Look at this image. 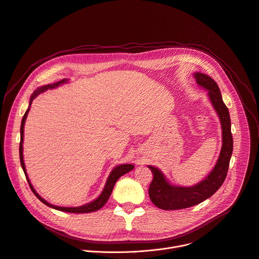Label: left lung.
<instances>
[{
    "instance_id": "left-lung-1",
    "label": "left lung",
    "mask_w": 259,
    "mask_h": 259,
    "mask_svg": "<svg viewBox=\"0 0 259 259\" xmlns=\"http://www.w3.org/2000/svg\"><path fill=\"white\" fill-rule=\"evenodd\" d=\"M196 83L207 91V97L213 105L221 123L222 148L214 168L199 183L189 186L172 185L159 168L149 165L154 179L149 188V195L152 202L159 208L172 210L196 205L213 195L222 186L229 166V161L233 150L231 134V122L228 108L222 100L220 89L210 76L196 72L194 73Z\"/></svg>"
}]
</instances>
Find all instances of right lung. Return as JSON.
Instances as JSON below:
<instances>
[{"label": "right lung", "instance_id": "1", "mask_svg": "<svg viewBox=\"0 0 259 259\" xmlns=\"http://www.w3.org/2000/svg\"><path fill=\"white\" fill-rule=\"evenodd\" d=\"M69 80L67 78H64L58 82H55V83H51V84H45V85H42V87H39L37 90L34 91V93L32 94V96L30 98V102H29V107L25 113V115H23L22 120H21V125H20V144H19V159H20V164H21V167H22V170L23 172H25L26 175V178H27V181L31 187V190L33 191V193L36 195V197L42 201L44 204H46L48 206L52 207V208H55V209H58V210H62V211H67V213H77V214H81V213H92V211H95V210H98L100 209L105 203L106 201L108 200L111 192H112V189L114 187V184L115 182L119 180L122 176H124L125 174L131 171L133 168H134V165L133 164H120V165H116L113 167V169L110 171L107 180H106V183H105V186L103 188L102 192L100 193V195L96 198L94 199L93 201L89 202V203H85L83 205H80V206H75V207H67V206H58V205H54L50 202L46 201L44 198H42L37 192L36 190L34 189L33 185L31 184L30 182V179L28 177V174H27V169H26V165H25V161H23V131H25V124H26V120H27V116H28V113H29V110L31 108V104L33 102V100L38 96L40 95L41 93L48 91V90H53L55 88H58L60 87L61 84L63 83H66L68 82Z\"/></svg>", "mask_w": 259, "mask_h": 259}]
</instances>
